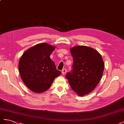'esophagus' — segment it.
I'll use <instances>...</instances> for the list:
<instances>
[{"mask_svg": "<svg viewBox=\"0 0 124 124\" xmlns=\"http://www.w3.org/2000/svg\"><path fill=\"white\" fill-rule=\"evenodd\" d=\"M66 71H67V70L66 69H63L62 71V72L63 74H65L66 73Z\"/></svg>", "mask_w": 124, "mask_h": 124, "instance_id": "1", "label": "esophagus"}]
</instances>
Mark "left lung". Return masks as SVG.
I'll return each mask as SVG.
<instances>
[{
  "mask_svg": "<svg viewBox=\"0 0 124 124\" xmlns=\"http://www.w3.org/2000/svg\"><path fill=\"white\" fill-rule=\"evenodd\" d=\"M70 51L73 60V69L66 77L73 91L78 96H83L92 92L98 84L104 63L100 54L93 48L78 46L71 47Z\"/></svg>",
  "mask_w": 124,
  "mask_h": 124,
  "instance_id": "8db88e82",
  "label": "left lung"
}]
</instances>
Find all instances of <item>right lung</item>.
Here are the masks:
<instances>
[{"label":"right lung","instance_id":"right-lung-1","mask_svg":"<svg viewBox=\"0 0 124 124\" xmlns=\"http://www.w3.org/2000/svg\"><path fill=\"white\" fill-rule=\"evenodd\" d=\"M55 47L41 43L26 50L21 57L18 70L24 83L33 92L41 93L50 87L61 74L50 56Z\"/></svg>","mask_w":124,"mask_h":124}]
</instances>
